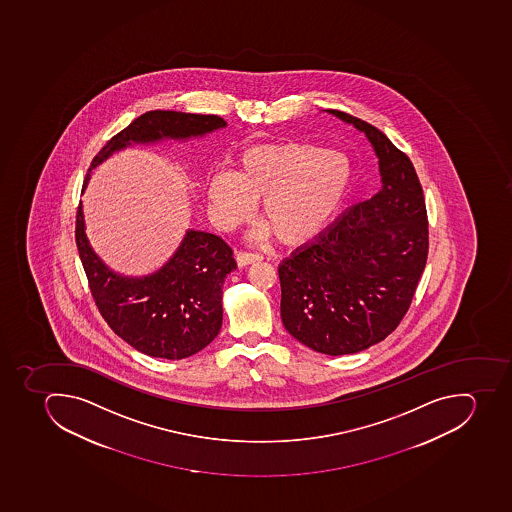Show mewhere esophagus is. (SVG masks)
Returning <instances> with one entry per match:
<instances>
[{"label":"esophagus","mask_w":512,"mask_h":512,"mask_svg":"<svg viewBox=\"0 0 512 512\" xmlns=\"http://www.w3.org/2000/svg\"><path fill=\"white\" fill-rule=\"evenodd\" d=\"M262 256L258 253H246V251H238L237 264L240 267L248 266L251 262L261 261Z\"/></svg>","instance_id":"esophagus-1"}]
</instances>
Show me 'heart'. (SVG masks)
I'll use <instances>...</instances> for the list:
<instances>
[{
	"label": "heart",
	"mask_w": 512,
	"mask_h": 512,
	"mask_svg": "<svg viewBox=\"0 0 512 512\" xmlns=\"http://www.w3.org/2000/svg\"><path fill=\"white\" fill-rule=\"evenodd\" d=\"M237 170H215L207 178V212L217 227L232 230L253 214L285 245L316 237L347 201L353 164L345 152L311 142L284 141L250 147Z\"/></svg>",
	"instance_id": "1"
}]
</instances>
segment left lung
Listing matches in <instances>:
<instances>
[{"instance_id": "1", "label": "left lung", "mask_w": 512, "mask_h": 512, "mask_svg": "<svg viewBox=\"0 0 512 512\" xmlns=\"http://www.w3.org/2000/svg\"><path fill=\"white\" fill-rule=\"evenodd\" d=\"M327 112L366 134L383 186L282 261L280 316L298 342L339 357L378 344L399 326L430 241L423 189L407 155L370 123Z\"/></svg>"}]
</instances>
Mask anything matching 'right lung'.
Segmentation results:
<instances>
[{"mask_svg": "<svg viewBox=\"0 0 512 512\" xmlns=\"http://www.w3.org/2000/svg\"><path fill=\"white\" fill-rule=\"evenodd\" d=\"M217 115L152 110L113 136L92 168L131 144L202 138L225 128ZM87 173L84 188L89 181ZM84 191V189H82ZM76 245L95 305L118 337L149 357L181 360L211 344L222 327V285L237 269L233 251L214 233L188 230L172 258L154 274L126 277L105 266L89 245L79 202Z\"/></svg>", "mask_w": 512, "mask_h": 512, "instance_id": "add662e5", "label": "right lung"}]
</instances>
